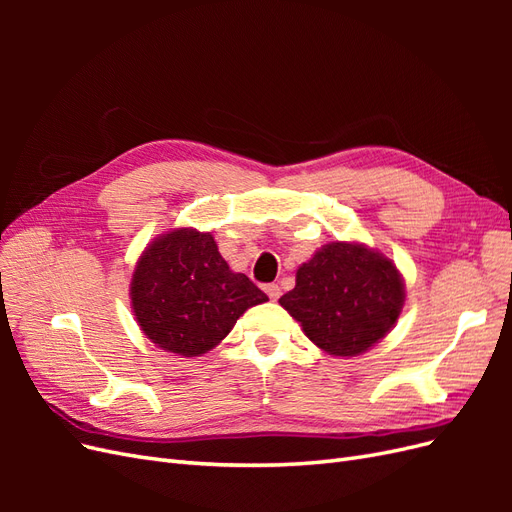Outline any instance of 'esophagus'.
Listing matches in <instances>:
<instances>
[{"instance_id": "1", "label": "esophagus", "mask_w": 512, "mask_h": 512, "mask_svg": "<svg viewBox=\"0 0 512 512\" xmlns=\"http://www.w3.org/2000/svg\"><path fill=\"white\" fill-rule=\"evenodd\" d=\"M265 292L269 294V299H280V294H282V290H280V286H277V284H267L265 286Z\"/></svg>"}]
</instances>
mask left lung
<instances>
[{
    "label": "left lung",
    "instance_id": "8db88e82",
    "mask_svg": "<svg viewBox=\"0 0 512 512\" xmlns=\"http://www.w3.org/2000/svg\"><path fill=\"white\" fill-rule=\"evenodd\" d=\"M404 282L389 258L363 245H324L280 299L305 335L335 356H356L391 331L404 307Z\"/></svg>",
    "mask_w": 512,
    "mask_h": 512
}]
</instances>
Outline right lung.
Segmentation results:
<instances>
[{
    "label": "right lung",
    "mask_w": 512,
    "mask_h": 512,
    "mask_svg": "<svg viewBox=\"0 0 512 512\" xmlns=\"http://www.w3.org/2000/svg\"><path fill=\"white\" fill-rule=\"evenodd\" d=\"M138 327L166 352L198 356L218 346L247 307L269 301L232 273L209 232L173 230L153 241L132 277Z\"/></svg>",
    "instance_id": "right-lung-1"
}]
</instances>
